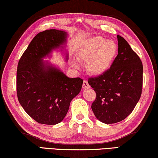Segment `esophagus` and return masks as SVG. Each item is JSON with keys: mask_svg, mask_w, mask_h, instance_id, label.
Listing matches in <instances>:
<instances>
[{"mask_svg": "<svg viewBox=\"0 0 158 158\" xmlns=\"http://www.w3.org/2000/svg\"><path fill=\"white\" fill-rule=\"evenodd\" d=\"M89 88H90V85H89L88 81H84L83 84V90H85V89H88Z\"/></svg>", "mask_w": 158, "mask_h": 158, "instance_id": "34e87169", "label": "esophagus"}]
</instances>
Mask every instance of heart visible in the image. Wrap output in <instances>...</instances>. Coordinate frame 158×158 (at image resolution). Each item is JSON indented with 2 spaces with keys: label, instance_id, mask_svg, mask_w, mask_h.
<instances>
[{
  "label": "heart",
  "instance_id": "b5f03b06",
  "mask_svg": "<svg viewBox=\"0 0 158 158\" xmlns=\"http://www.w3.org/2000/svg\"><path fill=\"white\" fill-rule=\"evenodd\" d=\"M118 53L117 44L102 36H94L85 40L77 51L78 60L88 62L87 69L93 75H101L109 70ZM73 65L77 67L76 60Z\"/></svg>",
  "mask_w": 158,
  "mask_h": 158
}]
</instances>
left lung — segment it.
<instances>
[{
    "mask_svg": "<svg viewBox=\"0 0 158 158\" xmlns=\"http://www.w3.org/2000/svg\"><path fill=\"white\" fill-rule=\"evenodd\" d=\"M118 54L104 74L89 79L96 93L91 108L106 124L120 122L132 113L140 100L143 87V63L128 43L117 35Z\"/></svg>",
    "mask_w": 158,
    "mask_h": 158,
    "instance_id": "8db88e82",
    "label": "left lung"
}]
</instances>
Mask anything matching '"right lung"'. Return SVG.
I'll return each mask as SVG.
<instances>
[{
    "instance_id": "1",
    "label": "right lung",
    "mask_w": 158,
    "mask_h": 158,
    "mask_svg": "<svg viewBox=\"0 0 158 158\" xmlns=\"http://www.w3.org/2000/svg\"><path fill=\"white\" fill-rule=\"evenodd\" d=\"M68 33L51 29L38 33L30 43L18 64V101L36 122L56 125L65 117L71 100L81 92L83 81L68 77L60 68L47 60L52 52L66 51Z\"/></svg>"
}]
</instances>
